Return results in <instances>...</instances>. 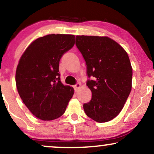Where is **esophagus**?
<instances>
[{
  "label": "esophagus",
  "mask_w": 154,
  "mask_h": 154,
  "mask_svg": "<svg viewBox=\"0 0 154 154\" xmlns=\"http://www.w3.org/2000/svg\"><path fill=\"white\" fill-rule=\"evenodd\" d=\"M80 87H81V84H80V83H79V82L77 83V84H76L75 85H74V88H75L76 90H78V89H79V88H80Z\"/></svg>",
  "instance_id": "34e87169"
}]
</instances>
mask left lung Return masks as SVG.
Segmentation results:
<instances>
[{
    "label": "left lung",
    "mask_w": 154,
    "mask_h": 154,
    "mask_svg": "<svg viewBox=\"0 0 154 154\" xmlns=\"http://www.w3.org/2000/svg\"><path fill=\"white\" fill-rule=\"evenodd\" d=\"M76 46L84 57L92 99L83 105L89 118L98 123L115 118L132 88L133 69L126 51L107 36H77Z\"/></svg>",
    "instance_id": "obj_1"
}]
</instances>
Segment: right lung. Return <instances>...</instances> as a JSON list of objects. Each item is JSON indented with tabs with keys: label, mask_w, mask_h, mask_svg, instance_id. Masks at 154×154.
<instances>
[{
	"label": "right lung",
	"mask_w": 154,
	"mask_h": 154,
	"mask_svg": "<svg viewBox=\"0 0 154 154\" xmlns=\"http://www.w3.org/2000/svg\"><path fill=\"white\" fill-rule=\"evenodd\" d=\"M75 45V36L49 34L31 43L20 59L16 72L18 92L30 112L42 120L62 116L74 94L60 80L59 61Z\"/></svg>",
	"instance_id": "add662e5"
}]
</instances>
